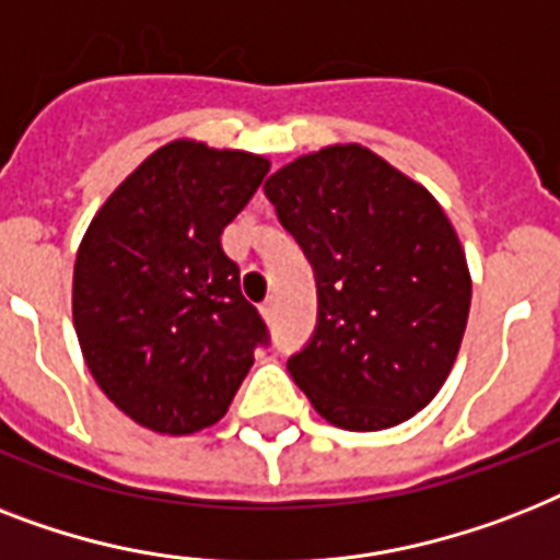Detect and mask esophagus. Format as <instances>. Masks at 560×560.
Listing matches in <instances>:
<instances>
[{
	"mask_svg": "<svg viewBox=\"0 0 560 560\" xmlns=\"http://www.w3.org/2000/svg\"><path fill=\"white\" fill-rule=\"evenodd\" d=\"M258 311H261V319H265V322L276 319V299H267V302L261 304Z\"/></svg>",
	"mask_w": 560,
	"mask_h": 560,
	"instance_id": "obj_1",
	"label": "esophagus"
}]
</instances>
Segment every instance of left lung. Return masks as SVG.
<instances>
[{
    "label": "left lung",
    "mask_w": 560,
    "mask_h": 560,
    "mask_svg": "<svg viewBox=\"0 0 560 560\" xmlns=\"http://www.w3.org/2000/svg\"><path fill=\"white\" fill-rule=\"evenodd\" d=\"M265 192L316 272L319 322L288 362L295 385L345 431L411 420L452 374L471 304L438 198L359 143L295 158Z\"/></svg>",
    "instance_id": "1"
}]
</instances>
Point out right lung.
<instances>
[{"label":"right lung","instance_id":"add662e5","mask_svg":"<svg viewBox=\"0 0 560 560\" xmlns=\"http://www.w3.org/2000/svg\"><path fill=\"white\" fill-rule=\"evenodd\" d=\"M267 172L261 154L172 140L91 218L74 330L94 383L143 429L180 438L215 425L267 342L221 247Z\"/></svg>","mask_w":560,"mask_h":560}]
</instances>
